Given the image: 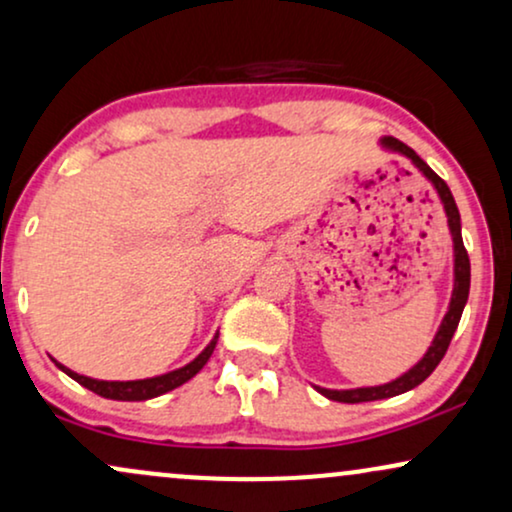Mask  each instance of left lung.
I'll return each mask as SVG.
<instances>
[{
    "mask_svg": "<svg viewBox=\"0 0 512 512\" xmlns=\"http://www.w3.org/2000/svg\"><path fill=\"white\" fill-rule=\"evenodd\" d=\"M385 146H390V148H394V151L404 153L406 158H411L413 163L418 165V170L423 172L425 177L432 181V184H435L439 198H442L446 217H449L451 236H454V250H456L454 295H451L449 312H446L442 326H439L435 340H432V345L428 349V354H425V357L420 359L418 364L413 366L409 373H404V375H401V378L392 380V383H387V385L359 387V390H326V387H316V390H319L323 397H328V399H333V401H342V404H361V401H375V399L397 397V394L409 392V390H413V387H418L420 383H423V380L428 378V375L439 366V361L444 359L446 349H449V342H451V338H454V333H456V328H458V321H461L463 307H465V302H468V293H470V260H468V250H465V245H463V236H461V215H458L456 200H454V196H451L449 186H446V181L439 177V174L432 172L430 167L418 158L413 148H409L406 144H401L399 139L387 137L385 139Z\"/></svg>",
    "mask_w": 512,
    "mask_h": 512,
    "instance_id": "8db88e82",
    "label": "left lung"
}]
</instances>
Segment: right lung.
Instances as JSON below:
<instances>
[{
  "instance_id": "obj_1",
  "label": "right lung",
  "mask_w": 512,
  "mask_h": 512,
  "mask_svg": "<svg viewBox=\"0 0 512 512\" xmlns=\"http://www.w3.org/2000/svg\"><path fill=\"white\" fill-rule=\"evenodd\" d=\"M215 345H217V335H215V340H212L210 345L205 347L203 352H200L198 357L193 359L189 366L179 368V371L158 375V378L127 380V383H120V380H94V378H87V375H80V373L70 371V368L61 366V364H58V368H61L63 373H68L70 378L75 380V383H80L82 387H87V390H92V392L99 394V397L118 399V401H144V399L160 397V394L170 392V390H174V387L189 383L193 375H196L200 368L208 364V359L212 357V352H215Z\"/></svg>"
}]
</instances>
